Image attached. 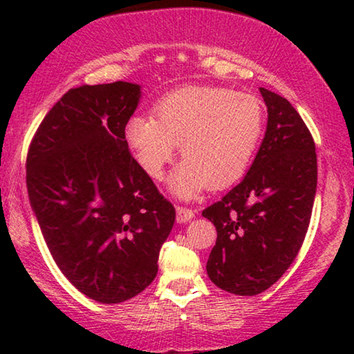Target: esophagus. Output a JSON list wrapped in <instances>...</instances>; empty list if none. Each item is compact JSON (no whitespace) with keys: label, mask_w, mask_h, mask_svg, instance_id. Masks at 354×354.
<instances>
[{"label":"esophagus","mask_w":354,"mask_h":354,"mask_svg":"<svg viewBox=\"0 0 354 354\" xmlns=\"http://www.w3.org/2000/svg\"><path fill=\"white\" fill-rule=\"evenodd\" d=\"M176 211H177V222H180V224H185V222L192 221L193 217H195V211L190 209V207L177 206Z\"/></svg>","instance_id":"esophagus-1"}]
</instances>
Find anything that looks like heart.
Segmentation results:
<instances>
[{
  "mask_svg": "<svg viewBox=\"0 0 354 354\" xmlns=\"http://www.w3.org/2000/svg\"><path fill=\"white\" fill-rule=\"evenodd\" d=\"M153 111L156 119H129L125 140L153 178L162 177L180 145L185 161L171 177V190L180 198H193L205 187L221 190L239 180L264 129L259 98L224 86L177 88L162 96Z\"/></svg>",
  "mask_w": 354,
  "mask_h": 354,
  "instance_id": "obj_1",
  "label": "heart"
}]
</instances>
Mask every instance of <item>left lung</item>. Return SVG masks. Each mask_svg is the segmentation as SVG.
<instances>
[{
  "label": "left lung",
  "instance_id": "1",
  "mask_svg": "<svg viewBox=\"0 0 354 354\" xmlns=\"http://www.w3.org/2000/svg\"><path fill=\"white\" fill-rule=\"evenodd\" d=\"M268 129L248 174L203 216L217 240L206 270L225 292L253 297L285 274L306 236L317 187L316 145L288 100L259 88Z\"/></svg>",
  "mask_w": 354,
  "mask_h": 354
}]
</instances>
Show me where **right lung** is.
Returning a JSON list of instances; mask_svg holds the SVG:
<instances>
[{"label":"right lung","instance_id":"add662e5","mask_svg":"<svg viewBox=\"0 0 354 354\" xmlns=\"http://www.w3.org/2000/svg\"><path fill=\"white\" fill-rule=\"evenodd\" d=\"M140 95L129 82L71 88L27 153L28 198L53 259L79 292L106 304L153 282L176 221L125 140Z\"/></svg>","mask_w":354,"mask_h":354}]
</instances>
